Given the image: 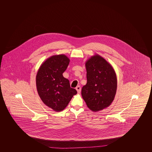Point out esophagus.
I'll return each instance as SVG.
<instances>
[{"label":"esophagus","mask_w":152,"mask_h":152,"mask_svg":"<svg viewBox=\"0 0 152 152\" xmlns=\"http://www.w3.org/2000/svg\"><path fill=\"white\" fill-rule=\"evenodd\" d=\"M76 91H77V93H78V94L80 93V91H81V87H80L79 86H77V87H76Z\"/></svg>","instance_id":"1"}]
</instances>
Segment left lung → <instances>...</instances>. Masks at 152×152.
I'll return each mask as SVG.
<instances>
[{
    "mask_svg": "<svg viewBox=\"0 0 152 152\" xmlns=\"http://www.w3.org/2000/svg\"><path fill=\"white\" fill-rule=\"evenodd\" d=\"M87 83L81 89V96L87 107L93 112L108 107L117 91L116 72L108 62L98 54L86 63Z\"/></svg>",
    "mask_w": 152,
    "mask_h": 152,
    "instance_id": "left-lung-1",
    "label": "left lung"
}]
</instances>
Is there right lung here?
I'll return each instance as SVG.
<instances>
[{
    "label": "right lung",
    "instance_id": "right-lung-1",
    "mask_svg": "<svg viewBox=\"0 0 152 152\" xmlns=\"http://www.w3.org/2000/svg\"><path fill=\"white\" fill-rule=\"evenodd\" d=\"M69 61L63 54L52 56L44 61L36 74L39 97L45 105L56 112L64 110L77 94L76 90L70 87L69 80L63 76Z\"/></svg>",
    "mask_w": 152,
    "mask_h": 152
}]
</instances>
